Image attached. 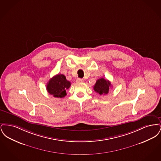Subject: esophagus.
I'll return each instance as SVG.
<instances>
[{"instance_id": "esophagus-1", "label": "esophagus", "mask_w": 161, "mask_h": 161, "mask_svg": "<svg viewBox=\"0 0 161 161\" xmlns=\"http://www.w3.org/2000/svg\"><path fill=\"white\" fill-rule=\"evenodd\" d=\"M76 81H77V83H82L84 81L83 79H82V78H77Z\"/></svg>"}]
</instances>
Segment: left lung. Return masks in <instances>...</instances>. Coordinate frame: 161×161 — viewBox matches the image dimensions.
<instances>
[{
    "label": "left lung",
    "instance_id": "obj_1",
    "mask_svg": "<svg viewBox=\"0 0 161 161\" xmlns=\"http://www.w3.org/2000/svg\"><path fill=\"white\" fill-rule=\"evenodd\" d=\"M111 86V83L108 80L101 78L97 81L93 86V89L101 95H107L109 91V87Z\"/></svg>",
    "mask_w": 161,
    "mask_h": 161
}]
</instances>
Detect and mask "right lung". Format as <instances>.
I'll return each mask as SVG.
<instances>
[{"mask_svg": "<svg viewBox=\"0 0 161 161\" xmlns=\"http://www.w3.org/2000/svg\"><path fill=\"white\" fill-rule=\"evenodd\" d=\"M70 82L68 81L63 74H57L48 81L47 91L55 98H63L66 95V90L70 86Z\"/></svg>", "mask_w": 161, "mask_h": 161, "instance_id": "add662e5", "label": "right lung"}]
</instances>
